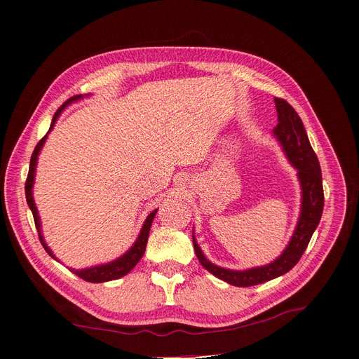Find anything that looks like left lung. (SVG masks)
<instances>
[{
    "label": "left lung",
    "instance_id": "1",
    "mask_svg": "<svg viewBox=\"0 0 359 359\" xmlns=\"http://www.w3.org/2000/svg\"><path fill=\"white\" fill-rule=\"evenodd\" d=\"M278 111V126L273 128V137L279 143L292 168L297 170L301 184V212L286 248L271 264L243 271L226 269L212 264L198 245L194 229L191 232L193 246L202 266L216 278L233 286L245 287L264 283L289 272L304 255L315 229L319 224L323 210L322 173L318 157L309 143L304 123L289 103L275 97Z\"/></svg>",
    "mask_w": 359,
    "mask_h": 359
}]
</instances>
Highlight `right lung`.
<instances>
[{"mask_svg":"<svg viewBox=\"0 0 359 359\" xmlns=\"http://www.w3.org/2000/svg\"><path fill=\"white\" fill-rule=\"evenodd\" d=\"M90 95V94H87ZM87 95H74L72 97L70 100H67L66 103H64L54 114L53 117V121H51V126H50V130L48 133L53 130L54 124L57 123L60 114L64 111V109H66L69 104L72 103H76L79 100H81L83 97H87ZM48 133L39 142V144L36 146L34 151H32V156H31V161H29V170H28V177H27V182H25V198H27V203H28V208L31 209L32 212V216H34V222H36V227H37V232H39V238L41 241V245L43 248L46 249V252L53 257L58 262V259L55 257V255L51 252V249L47 246L46 241H44V236H43V231H41V220H40V215H39V210H37V206H36V202H34V196H32V187H34V180H36V170H37V161H39V156H40V151L48 137ZM157 213V209L153 210L144 220L142 229H140V233L136 239V242L132 245V248H130L127 252H124L121 256H118L117 259L111 260V262H107V264H102V265H95V266H90V268H84V269H73L70 268V271L73 273H76L77 276H80L81 279L87 280V282H93V283H102V282H109V280H114V279H118L124 275H127L130 271H132L137 264L139 260L143 257L144 255V250H146V245H147V239H149V232H150V227H151V223H153V219Z\"/></svg>","mask_w":359,"mask_h":359,"instance_id":"obj_1","label":"right lung"}]
</instances>
